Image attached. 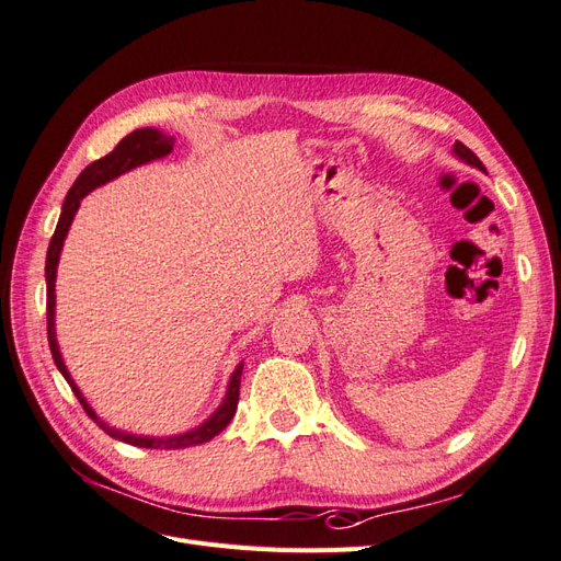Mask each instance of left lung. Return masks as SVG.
Masks as SVG:
<instances>
[{"label":"left lung","instance_id":"left-lung-1","mask_svg":"<svg viewBox=\"0 0 561 561\" xmlns=\"http://www.w3.org/2000/svg\"><path fill=\"white\" fill-rule=\"evenodd\" d=\"M454 151H456V157H461L463 161H468L470 165H474V168H480V171H484V165H482V161L474 157V151H470L463 142H454Z\"/></svg>","mask_w":561,"mask_h":561}]
</instances>
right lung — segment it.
<instances>
[{"mask_svg":"<svg viewBox=\"0 0 561 561\" xmlns=\"http://www.w3.org/2000/svg\"><path fill=\"white\" fill-rule=\"evenodd\" d=\"M171 149H173V138H168V135H163L161 130L138 128V130L128 133L126 138L118 142L107 157L98 159L91 165L83 168L81 175L72 184V190L67 192V196H65L58 227H56L54 236H50L48 252H46V332H48L50 355H54V360H56V365L60 369V375L67 379V383H70L72 393L77 396L79 404L83 407V412H87L110 437L122 439V443H128L133 447H147V449H184V447H194V445L208 443V439H213L217 433H222L229 426V421L233 419L236 407H239L243 363L236 367V371H233L222 407H219V410L206 423H203V426H198L192 433H184V435H178V437H165L163 439V437H138V435H128V433H122V431H116V428H110L107 423H103V421L95 416V412L91 410L89 402L83 400V396L79 393V388L70 379V371H67V367H65V363L60 358L58 342H56V325H54V316H56L54 313V309H56V268H58V260H60L62 241H65V236H67V229H70V225H72V219H75V213L79 208L81 198L87 196L89 192H93L95 186L105 184L112 178L130 171V168H135V165L171 154Z\"/></svg>","mask_w":561,"mask_h":561,"instance_id":"right-lung-1","label":"right lung"}]
</instances>
